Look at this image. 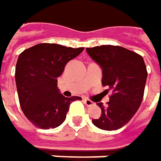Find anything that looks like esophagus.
Segmentation results:
<instances>
[{
    "mask_svg": "<svg viewBox=\"0 0 161 161\" xmlns=\"http://www.w3.org/2000/svg\"><path fill=\"white\" fill-rule=\"evenodd\" d=\"M84 104L85 105H87L88 107H90V106H92L94 103H93V101H92L91 100H89V99H85Z\"/></svg>",
    "mask_w": 161,
    "mask_h": 161,
    "instance_id": "1",
    "label": "esophagus"
}]
</instances>
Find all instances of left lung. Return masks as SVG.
I'll return each instance as SVG.
<instances>
[{"label":"left lung","instance_id":"left-lung-1","mask_svg":"<svg viewBox=\"0 0 161 161\" xmlns=\"http://www.w3.org/2000/svg\"><path fill=\"white\" fill-rule=\"evenodd\" d=\"M102 69V85L112 90L108 105L101 102V116L92 123L104 130H116L127 124L141 104L147 68L140 54L120 46L101 45L86 49Z\"/></svg>","mask_w":161,"mask_h":161}]
</instances>
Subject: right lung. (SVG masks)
I'll return each mask as SVG.
<instances>
[{
	"mask_svg": "<svg viewBox=\"0 0 161 161\" xmlns=\"http://www.w3.org/2000/svg\"><path fill=\"white\" fill-rule=\"evenodd\" d=\"M83 47L71 48L55 43H40L19 55L15 81L20 108L29 120L40 129H54L65 120L72 101L80 97H64L57 87L69 60L82 53Z\"/></svg>",
	"mask_w": 161,
	"mask_h": 161,
	"instance_id": "1",
	"label": "right lung"
}]
</instances>
